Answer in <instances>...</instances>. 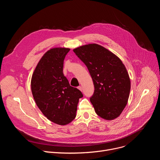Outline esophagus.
Returning a JSON list of instances; mask_svg holds the SVG:
<instances>
[{"label":"esophagus","mask_w":160,"mask_h":160,"mask_svg":"<svg viewBox=\"0 0 160 160\" xmlns=\"http://www.w3.org/2000/svg\"><path fill=\"white\" fill-rule=\"evenodd\" d=\"M78 88L80 90V91H82V87H81V86H79V87H78Z\"/></svg>","instance_id":"1"}]
</instances>
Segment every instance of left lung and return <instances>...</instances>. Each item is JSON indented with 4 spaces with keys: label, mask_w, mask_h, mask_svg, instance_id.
I'll use <instances>...</instances> for the list:
<instances>
[{
    "label": "left lung",
    "mask_w": 160,
    "mask_h": 160,
    "mask_svg": "<svg viewBox=\"0 0 160 160\" xmlns=\"http://www.w3.org/2000/svg\"><path fill=\"white\" fill-rule=\"evenodd\" d=\"M86 65L94 85L90 98L97 115L107 120L117 118L126 106L130 80L122 61L104 47L90 43L73 49Z\"/></svg>",
    "instance_id": "8db88e82"
}]
</instances>
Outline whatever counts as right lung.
I'll return each instance as SVG.
<instances>
[{
    "mask_svg": "<svg viewBox=\"0 0 160 160\" xmlns=\"http://www.w3.org/2000/svg\"><path fill=\"white\" fill-rule=\"evenodd\" d=\"M68 48H53L45 52L32 75V92L36 104L45 117L61 125L76 117L81 91L70 86L63 74V62Z\"/></svg>",
    "mask_w": 160,
    "mask_h": 160,
    "instance_id": "right-lung-1",
    "label": "right lung"
}]
</instances>
